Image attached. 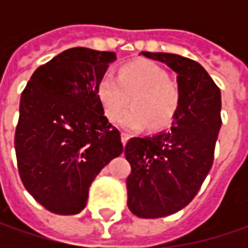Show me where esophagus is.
<instances>
[{
  "label": "esophagus",
  "instance_id": "1",
  "mask_svg": "<svg viewBox=\"0 0 248 248\" xmlns=\"http://www.w3.org/2000/svg\"><path fill=\"white\" fill-rule=\"evenodd\" d=\"M129 135L128 134H125V132H121V142H123V145H125L127 142H128Z\"/></svg>",
  "mask_w": 248,
  "mask_h": 248
}]
</instances>
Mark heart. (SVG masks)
I'll list each match as a JSON object with an SVG mask.
<instances>
[{
  "label": "heart",
  "instance_id": "obj_1",
  "mask_svg": "<svg viewBox=\"0 0 248 248\" xmlns=\"http://www.w3.org/2000/svg\"><path fill=\"white\" fill-rule=\"evenodd\" d=\"M96 96L109 121H116L132 96V108L120 124L128 129L168 127L181 103V92L167 72L152 61H132L120 67L119 77L105 74L96 87Z\"/></svg>",
  "mask_w": 248,
  "mask_h": 248
}]
</instances>
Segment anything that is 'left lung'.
Listing matches in <instances>:
<instances>
[{
    "label": "left lung",
    "mask_w": 248,
    "mask_h": 248,
    "mask_svg": "<svg viewBox=\"0 0 248 248\" xmlns=\"http://www.w3.org/2000/svg\"><path fill=\"white\" fill-rule=\"evenodd\" d=\"M178 74L181 103L171 131L131 138L124 155L128 208L140 218H161L182 210L197 195L214 160L221 128V91L200 63L175 53L140 52Z\"/></svg>",
    "instance_id": "1"
}]
</instances>
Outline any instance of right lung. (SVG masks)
Wrapping results in <instances>:
<instances>
[{
	"label": "right lung",
	"instance_id": "obj_1",
	"mask_svg": "<svg viewBox=\"0 0 248 248\" xmlns=\"http://www.w3.org/2000/svg\"><path fill=\"white\" fill-rule=\"evenodd\" d=\"M116 53L70 48L40 66L22 92L15 132L27 192L53 214L81 213L100 170L123 153L96 96Z\"/></svg>",
	"mask_w": 248,
	"mask_h": 248
}]
</instances>
